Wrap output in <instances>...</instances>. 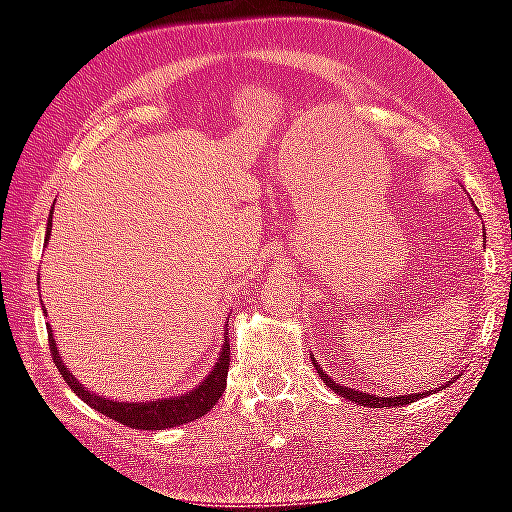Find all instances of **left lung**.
I'll use <instances>...</instances> for the list:
<instances>
[{"mask_svg": "<svg viewBox=\"0 0 512 512\" xmlns=\"http://www.w3.org/2000/svg\"><path fill=\"white\" fill-rule=\"evenodd\" d=\"M311 363H314V368L318 370V377L325 381V384L332 388L334 393H339V395H343L345 400H350V402H354V404H361V406H370V409H384V406H402V404H411V402H418L420 397H427L429 395V391H424V393H411V395H400V397H379V395H370V393H366V391H359V388H345V386H341V384H336V381H332L329 379L325 372H323V368L318 366V363L311 359ZM456 379V377H454ZM449 384H452V381H449ZM449 384H445V386H440V388H447ZM436 393V391H433Z\"/></svg>", "mask_w": 512, "mask_h": 512, "instance_id": "left-lung-1", "label": "left lung"}]
</instances>
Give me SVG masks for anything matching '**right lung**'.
Returning <instances> with one entry per match:
<instances>
[{
	"mask_svg": "<svg viewBox=\"0 0 512 512\" xmlns=\"http://www.w3.org/2000/svg\"><path fill=\"white\" fill-rule=\"evenodd\" d=\"M49 232H51V214H49V223H47V237L45 241H49ZM47 314V309H45ZM49 332V350L51 357H54L56 368L60 370V375L67 381V386L81 397L85 404H90L94 411H99L108 418L117 420L121 424L131 429H171L178 427V424L192 422L196 418H203V415L212 409V406L219 402L221 393L225 391V379H228V368H230V343L225 339V343L221 345V354L216 359L214 368L210 375H207L201 384L185 395H171L164 397V400H155V402H119V400H110V397L97 395L85 388L83 384L76 381V377L72 372L67 370V366L60 359L58 348H56V339L51 334V327L47 325Z\"/></svg>",
	"mask_w": 512,
	"mask_h": 512,
	"instance_id": "right-lung-1",
	"label": "right lung"
}]
</instances>
